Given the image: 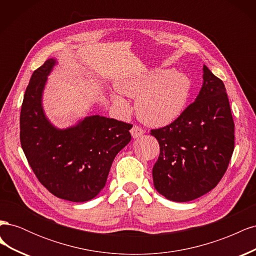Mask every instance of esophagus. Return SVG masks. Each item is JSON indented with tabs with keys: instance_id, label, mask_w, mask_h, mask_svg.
<instances>
[{
	"instance_id": "1",
	"label": "esophagus",
	"mask_w": 256,
	"mask_h": 256,
	"mask_svg": "<svg viewBox=\"0 0 256 256\" xmlns=\"http://www.w3.org/2000/svg\"><path fill=\"white\" fill-rule=\"evenodd\" d=\"M130 132H131V136H132V138H138V136H141L142 134H144V130L140 126L134 125L132 128H131Z\"/></svg>"
}]
</instances>
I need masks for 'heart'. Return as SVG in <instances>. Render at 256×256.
Returning a JSON list of instances; mask_svg holds the SVG:
<instances>
[{
    "label": "heart",
    "mask_w": 256,
    "mask_h": 256,
    "mask_svg": "<svg viewBox=\"0 0 256 256\" xmlns=\"http://www.w3.org/2000/svg\"><path fill=\"white\" fill-rule=\"evenodd\" d=\"M118 88L129 97H138L136 111L144 122L164 126L177 120L187 106L191 80L187 74L175 70H154L136 78L124 79ZM113 102L124 112L129 104L122 96L114 94Z\"/></svg>",
    "instance_id": "obj_1"
}]
</instances>
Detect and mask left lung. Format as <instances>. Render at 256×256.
Here are the masks:
<instances>
[{"label":"left lung","instance_id":"1","mask_svg":"<svg viewBox=\"0 0 256 256\" xmlns=\"http://www.w3.org/2000/svg\"><path fill=\"white\" fill-rule=\"evenodd\" d=\"M203 72L196 102L170 125L150 131L160 146L154 186L174 202H188L212 190L234 152L235 125L226 86L205 65Z\"/></svg>","mask_w":256,"mask_h":256}]
</instances>
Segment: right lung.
I'll return each mask as SVG.
<instances>
[{
	"label": "right lung",
	"instance_id": "right-lung-1",
	"mask_svg": "<svg viewBox=\"0 0 256 256\" xmlns=\"http://www.w3.org/2000/svg\"><path fill=\"white\" fill-rule=\"evenodd\" d=\"M54 65L56 60H47L28 82L20 113V142L46 189L70 202H86L104 189L115 156L131 140L132 125L99 115L67 129L51 125L42 97Z\"/></svg>",
	"mask_w": 256,
	"mask_h": 256
}]
</instances>
